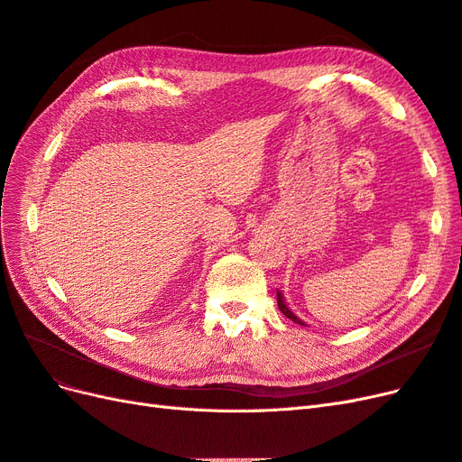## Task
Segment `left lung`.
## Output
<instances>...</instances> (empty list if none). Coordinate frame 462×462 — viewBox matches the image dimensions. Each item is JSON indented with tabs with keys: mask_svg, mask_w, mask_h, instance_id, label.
<instances>
[{
	"mask_svg": "<svg viewBox=\"0 0 462 462\" xmlns=\"http://www.w3.org/2000/svg\"><path fill=\"white\" fill-rule=\"evenodd\" d=\"M277 306H279V310H282L289 319H292V321H295V324H300V326H306L304 324V321L295 314V312H292L291 309H289V306L285 304V299H283V295H282V291H277Z\"/></svg>",
	"mask_w": 462,
	"mask_h": 462,
	"instance_id": "left-lung-1",
	"label": "left lung"
}]
</instances>
